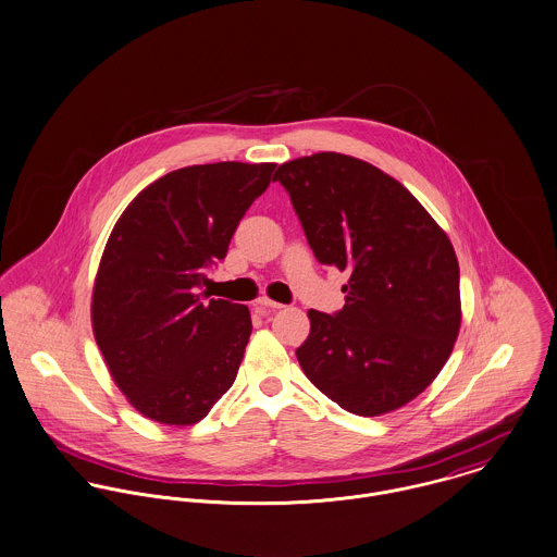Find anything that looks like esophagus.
<instances>
[{"label":"esophagus","instance_id":"obj_1","mask_svg":"<svg viewBox=\"0 0 557 557\" xmlns=\"http://www.w3.org/2000/svg\"><path fill=\"white\" fill-rule=\"evenodd\" d=\"M284 306L282 304H277V301H271V299H267V297H260L258 301H256V309L264 315V313H271V311H275V309H282Z\"/></svg>","mask_w":557,"mask_h":557}]
</instances>
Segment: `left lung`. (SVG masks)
<instances>
[{"instance_id":"left-lung-1","label":"left lung","mask_w":557,"mask_h":557,"mask_svg":"<svg viewBox=\"0 0 557 557\" xmlns=\"http://www.w3.org/2000/svg\"><path fill=\"white\" fill-rule=\"evenodd\" d=\"M273 182L290 194L318 262L350 273L344 308L309 309L301 370L352 414L401 408L432 384L459 333V264L446 233L399 182L344 153L286 162Z\"/></svg>"}]
</instances>
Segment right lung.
I'll return each instance as SVG.
<instances>
[{
    "label": "right lung",
    "mask_w": 557,
    "mask_h": 557,
    "mask_svg": "<svg viewBox=\"0 0 557 557\" xmlns=\"http://www.w3.org/2000/svg\"><path fill=\"white\" fill-rule=\"evenodd\" d=\"M273 171L244 162L173 171L127 205L107 242L94 335L115 384L151 421L198 423L237 377L249 309L198 290Z\"/></svg>",
    "instance_id": "right-lung-1"
}]
</instances>
